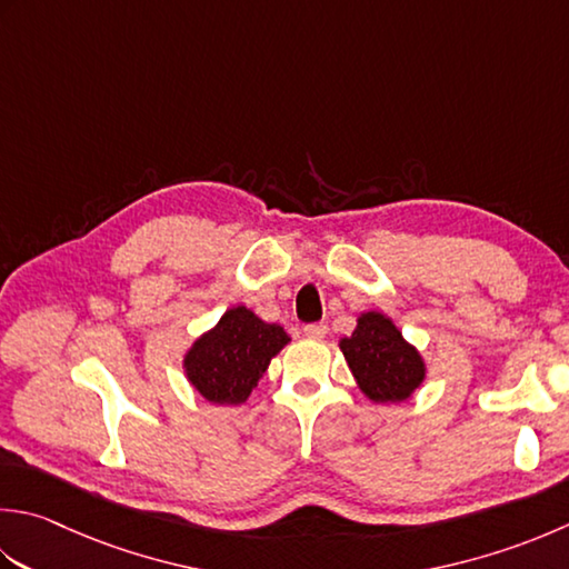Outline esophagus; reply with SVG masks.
<instances>
[{"instance_id": "1", "label": "esophagus", "mask_w": 569, "mask_h": 569, "mask_svg": "<svg viewBox=\"0 0 569 569\" xmlns=\"http://www.w3.org/2000/svg\"><path fill=\"white\" fill-rule=\"evenodd\" d=\"M303 332H306V338H310V340H322L328 336V326H326V322H308Z\"/></svg>"}]
</instances>
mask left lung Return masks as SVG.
Returning <instances> with one entry per match:
<instances>
[{
  "label": "left lung",
  "instance_id": "8db88e82",
  "mask_svg": "<svg viewBox=\"0 0 569 569\" xmlns=\"http://www.w3.org/2000/svg\"><path fill=\"white\" fill-rule=\"evenodd\" d=\"M340 350L372 402H402L425 380V362L382 313H365Z\"/></svg>",
  "mask_w": 569,
  "mask_h": 569
}]
</instances>
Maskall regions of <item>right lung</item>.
<instances>
[{
  "label": "right lung",
  "instance_id": "right-lung-1",
  "mask_svg": "<svg viewBox=\"0 0 569 569\" xmlns=\"http://www.w3.org/2000/svg\"><path fill=\"white\" fill-rule=\"evenodd\" d=\"M286 342L281 326L263 322L243 306L231 308L187 352V377L209 402L241 405Z\"/></svg>",
  "mask_w": 569,
  "mask_h": 569
}]
</instances>
